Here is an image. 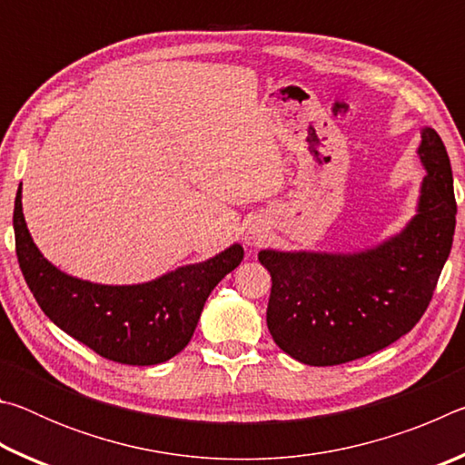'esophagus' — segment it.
I'll return each mask as SVG.
<instances>
[{"label": "esophagus", "mask_w": 465, "mask_h": 465, "mask_svg": "<svg viewBox=\"0 0 465 465\" xmlns=\"http://www.w3.org/2000/svg\"><path fill=\"white\" fill-rule=\"evenodd\" d=\"M264 238H266V235H264L262 230H256V227H252V230L246 232V238H243V240H246L248 246H261Z\"/></svg>", "instance_id": "esophagus-1"}]
</instances>
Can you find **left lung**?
Here are the masks:
<instances>
[{
	"label": "left lung",
	"instance_id": "1",
	"mask_svg": "<svg viewBox=\"0 0 465 465\" xmlns=\"http://www.w3.org/2000/svg\"><path fill=\"white\" fill-rule=\"evenodd\" d=\"M420 137L427 176L402 232L351 254L258 252L272 279L266 324L279 349L299 363L328 367L373 355L427 312L451 252L458 204L443 141L430 127Z\"/></svg>",
	"mask_w": 465,
	"mask_h": 465
}]
</instances>
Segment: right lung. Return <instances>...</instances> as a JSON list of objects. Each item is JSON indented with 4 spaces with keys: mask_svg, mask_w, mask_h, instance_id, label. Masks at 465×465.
Segmentation results:
<instances>
[{
    "mask_svg": "<svg viewBox=\"0 0 465 465\" xmlns=\"http://www.w3.org/2000/svg\"><path fill=\"white\" fill-rule=\"evenodd\" d=\"M14 233L22 274L53 324L123 365H157L178 355L191 342L211 291L243 258V248L233 243L209 261L139 285L77 279L36 248L22 213V184L14 203Z\"/></svg>",
    "mask_w": 465,
    "mask_h": 465,
    "instance_id": "1",
    "label": "right lung"
}]
</instances>
